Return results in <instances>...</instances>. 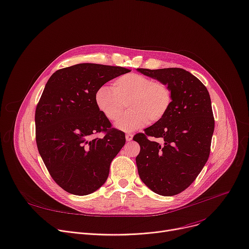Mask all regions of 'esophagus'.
Returning <instances> with one entry per match:
<instances>
[{
	"label": "esophagus",
	"mask_w": 249,
	"mask_h": 249,
	"mask_svg": "<svg viewBox=\"0 0 249 249\" xmlns=\"http://www.w3.org/2000/svg\"><path fill=\"white\" fill-rule=\"evenodd\" d=\"M132 138H133V134H132V133H126V140L127 141H131Z\"/></svg>",
	"instance_id": "34e87169"
}]
</instances>
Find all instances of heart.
I'll return each mask as SVG.
<instances>
[{
    "label": "heart",
    "instance_id": "1",
    "mask_svg": "<svg viewBox=\"0 0 249 249\" xmlns=\"http://www.w3.org/2000/svg\"><path fill=\"white\" fill-rule=\"evenodd\" d=\"M172 98V90L167 83L130 73L116 79L112 88H99L95 94V103L108 120L115 122L128 103L130 112L120 119L116 127L122 131H134L147 123L162 120L171 107Z\"/></svg>",
    "mask_w": 249,
    "mask_h": 249
}]
</instances>
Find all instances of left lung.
<instances>
[{"label":"left lung","instance_id":"obj_1","mask_svg":"<svg viewBox=\"0 0 249 249\" xmlns=\"http://www.w3.org/2000/svg\"><path fill=\"white\" fill-rule=\"evenodd\" d=\"M137 70L172 90L168 113L133 140L140 145L136 164L141 180L155 193L173 196L193 183L208 160L214 131L210 96L202 82L184 69Z\"/></svg>","mask_w":249,"mask_h":249}]
</instances>
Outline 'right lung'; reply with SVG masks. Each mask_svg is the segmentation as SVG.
Listing matches in <instances>:
<instances>
[{
	"instance_id": "add662e5",
	"label": "right lung",
	"mask_w": 249,
	"mask_h": 249,
	"mask_svg": "<svg viewBox=\"0 0 249 249\" xmlns=\"http://www.w3.org/2000/svg\"><path fill=\"white\" fill-rule=\"evenodd\" d=\"M130 72L119 66L83 63L57 70L36 107V143L56 183L74 195L101 187L126 139L95 103L96 91ZM100 133L103 138H96Z\"/></svg>"
}]
</instances>
